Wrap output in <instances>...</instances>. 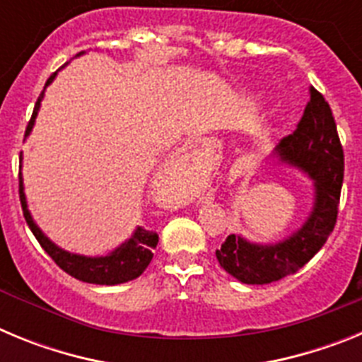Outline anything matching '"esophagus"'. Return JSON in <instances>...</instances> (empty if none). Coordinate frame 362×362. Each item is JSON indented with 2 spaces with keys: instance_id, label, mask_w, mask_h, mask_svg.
<instances>
[{
  "instance_id": "34e87169",
  "label": "esophagus",
  "mask_w": 362,
  "mask_h": 362,
  "mask_svg": "<svg viewBox=\"0 0 362 362\" xmlns=\"http://www.w3.org/2000/svg\"><path fill=\"white\" fill-rule=\"evenodd\" d=\"M210 143H206V141H199V143H196V145H194V152H197V153H201V156H203V153H206L210 150Z\"/></svg>"
}]
</instances>
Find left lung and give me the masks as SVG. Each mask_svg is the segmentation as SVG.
Returning <instances> with one entry per match:
<instances>
[{
	"label": "left lung",
	"mask_w": 362,
	"mask_h": 362,
	"mask_svg": "<svg viewBox=\"0 0 362 362\" xmlns=\"http://www.w3.org/2000/svg\"><path fill=\"white\" fill-rule=\"evenodd\" d=\"M277 156L313 179V209L305 225L276 245H254L235 233L226 238L216 257L245 284H268L296 274L321 250L337 223L344 152L330 105L313 86L297 129L281 139Z\"/></svg>",
	"instance_id": "left-lung-1"
}]
</instances>
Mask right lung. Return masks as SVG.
I'll return each instance as SVG.
<instances>
[{
    "label": "right lung",
    "mask_w": 362,
    "mask_h": 362,
    "mask_svg": "<svg viewBox=\"0 0 362 362\" xmlns=\"http://www.w3.org/2000/svg\"><path fill=\"white\" fill-rule=\"evenodd\" d=\"M56 78V72L47 79L45 86L50 85L52 79ZM43 99V92L40 94L36 101V107L32 112V117L28 121V127L25 130V136H28L34 127V119L37 116V110H40V103ZM19 161H21V156H19ZM21 168V165H19ZM19 201H21V209H23L25 221H27L28 228L32 230V233L36 235L37 243L41 245L47 254L54 259V263L62 268L63 272H66L69 276L76 277V279L83 281V283H92V284H121L127 283V281H132L136 277H139L143 272L146 270V267L150 264L153 257V248L158 246L159 235L153 230H146L143 226H137L136 232L132 233V238L127 239L121 246H117L116 250L110 252L108 255H101V257H85V255L70 254V252L62 250L59 246L54 245L32 219L30 212L27 209V199H25L23 192V179H21V170H19Z\"/></svg>",
    "instance_id": "1"
}]
</instances>
